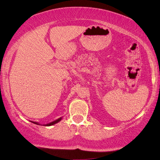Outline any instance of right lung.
<instances>
[{
  "label": "right lung",
  "mask_w": 160,
  "mask_h": 160,
  "mask_svg": "<svg viewBox=\"0 0 160 160\" xmlns=\"http://www.w3.org/2000/svg\"><path fill=\"white\" fill-rule=\"evenodd\" d=\"M62 118H63V117H60V118H58V119H56V120L53 121H52V122H51V123H47V124H43V126H53V125H54V124H56V123H58L59 121H61L62 120ZM31 122H32V123H34V124H37V125H41V124H40V123H39L38 122H35V121H31Z\"/></svg>",
  "instance_id": "obj_1"
}]
</instances>
